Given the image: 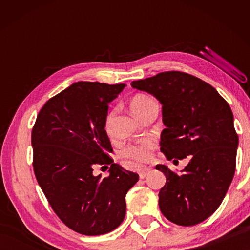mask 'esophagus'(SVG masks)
Here are the masks:
<instances>
[{
	"instance_id": "1",
	"label": "esophagus",
	"mask_w": 250,
	"mask_h": 250,
	"mask_svg": "<svg viewBox=\"0 0 250 250\" xmlns=\"http://www.w3.org/2000/svg\"><path fill=\"white\" fill-rule=\"evenodd\" d=\"M149 172H150V167H143L140 168V171H139V176H140V179H145V177L149 174Z\"/></svg>"
}]
</instances>
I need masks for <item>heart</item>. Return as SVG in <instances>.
<instances>
[{"label": "heart", "instance_id": "1", "mask_svg": "<svg viewBox=\"0 0 250 250\" xmlns=\"http://www.w3.org/2000/svg\"><path fill=\"white\" fill-rule=\"evenodd\" d=\"M155 104V101L151 98L150 96L139 94L135 95L130 101V107L132 111L139 118H142L146 111L149 109L152 104ZM116 109L110 110L104 118V131L109 138H112L115 135V130H113V125H115V117H116ZM155 146L154 140L151 138H146L137 145H130L120 152V156L122 159L128 161L129 163H142L146 162L151 159L152 150Z\"/></svg>", "mask_w": 250, "mask_h": 250}]
</instances>
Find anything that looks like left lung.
I'll list each match as a JSON object with an SVG mask.
<instances>
[{"label":"left lung","mask_w":250,"mask_h":250,"mask_svg":"<svg viewBox=\"0 0 250 250\" xmlns=\"http://www.w3.org/2000/svg\"><path fill=\"white\" fill-rule=\"evenodd\" d=\"M131 86L162 104L166 129L160 146L167 159L191 155L181 174L155 167L167 177L159 193L161 211L176 225L202 223L222 204L235 174L238 135L229 104L209 83L182 71H164Z\"/></svg>","instance_id":"8db88e82"}]
</instances>
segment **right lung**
Here are the masks:
<instances>
[{"mask_svg": "<svg viewBox=\"0 0 250 250\" xmlns=\"http://www.w3.org/2000/svg\"><path fill=\"white\" fill-rule=\"evenodd\" d=\"M125 83L78 82L46 101L32 130L33 167L55 214L87 236L111 231L125 216V194L139 175L113 163L104 131L108 104ZM110 164L109 177L96 165Z\"/></svg>", "mask_w": 250, "mask_h": 250, "instance_id": "obj_1", "label": "right lung"}]
</instances>
